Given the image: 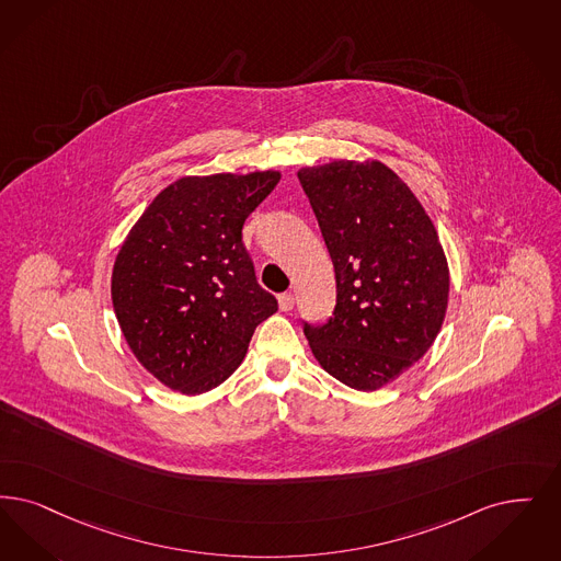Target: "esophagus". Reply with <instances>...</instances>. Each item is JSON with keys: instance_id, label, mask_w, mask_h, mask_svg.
<instances>
[{"instance_id": "1", "label": "esophagus", "mask_w": 561, "mask_h": 561, "mask_svg": "<svg viewBox=\"0 0 561 561\" xmlns=\"http://www.w3.org/2000/svg\"><path fill=\"white\" fill-rule=\"evenodd\" d=\"M277 302H279V309L282 311H291L294 309V294L291 291H284L277 296Z\"/></svg>"}]
</instances>
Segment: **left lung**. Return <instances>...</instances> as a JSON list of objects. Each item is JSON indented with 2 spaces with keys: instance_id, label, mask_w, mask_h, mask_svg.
Segmentation results:
<instances>
[{
  "instance_id": "left-lung-1",
  "label": "left lung",
  "mask_w": 561,
  "mask_h": 561,
  "mask_svg": "<svg viewBox=\"0 0 561 561\" xmlns=\"http://www.w3.org/2000/svg\"><path fill=\"white\" fill-rule=\"evenodd\" d=\"M336 271V307L302 321L314 359L376 390L424 357L448 298L447 259L411 190L381 162L336 160L298 173Z\"/></svg>"
}]
</instances>
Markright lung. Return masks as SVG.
I'll list each match as a JSON object with an SVG mask.
<instances>
[{
	"label": "right lung",
	"instance_id": "add662e5",
	"mask_svg": "<svg viewBox=\"0 0 561 561\" xmlns=\"http://www.w3.org/2000/svg\"><path fill=\"white\" fill-rule=\"evenodd\" d=\"M279 173L183 178L158 194L116 256L113 305L135 357L158 380L201 394L227 380L277 300L242 242Z\"/></svg>",
	"mask_w": 561,
	"mask_h": 561
}]
</instances>
